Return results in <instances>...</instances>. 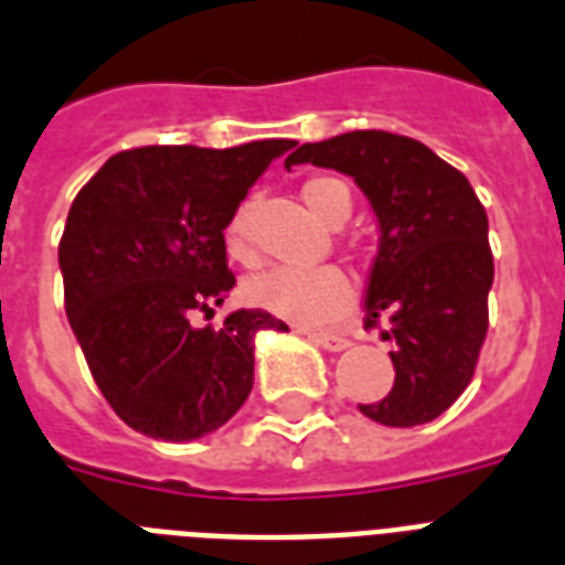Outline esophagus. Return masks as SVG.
Masks as SVG:
<instances>
[{
	"label": "esophagus",
	"instance_id": "esophagus-1",
	"mask_svg": "<svg viewBox=\"0 0 565 565\" xmlns=\"http://www.w3.org/2000/svg\"><path fill=\"white\" fill-rule=\"evenodd\" d=\"M307 339L324 351H345L348 348V339L342 333H333V330H307Z\"/></svg>",
	"mask_w": 565,
	"mask_h": 565
}]
</instances>
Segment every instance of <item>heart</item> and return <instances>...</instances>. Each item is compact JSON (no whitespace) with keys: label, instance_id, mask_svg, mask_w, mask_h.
Returning <instances> with one entry per match:
<instances>
[{"label":"heart","instance_id":"b5f03b06","mask_svg":"<svg viewBox=\"0 0 565 565\" xmlns=\"http://www.w3.org/2000/svg\"><path fill=\"white\" fill-rule=\"evenodd\" d=\"M301 200L324 226H342L351 217L354 196L351 188L339 177L330 173H313L301 185ZM223 249L235 264L249 267L258 260L255 246V228H252V205H237L223 228ZM354 255H362L360 246H351ZM243 298L258 310L287 319L296 324H316L337 319L351 301V281L339 267H319L296 273V269H267L252 275L243 284Z\"/></svg>","mask_w":565,"mask_h":565}]
</instances>
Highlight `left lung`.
Masks as SVG:
<instances>
[{"label": "left lung", "mask_w": 565, "mask_h": 565, "mask_svg": "<svg viewBox=\"0 0 565 565\" xmlns=\"http://www.w3.org/2000/svg\"><path fill=\"white\" fill-rule=\"evenodd\" d=\"M301 162L354 177L380 223L365 328L392 342L394 386L360 412L386 426L429 424L470 386L488 337V211L465 173L397 132H342L284 164Z\"/></svg>", "instance_id": "8db88e82"}]
</instances>
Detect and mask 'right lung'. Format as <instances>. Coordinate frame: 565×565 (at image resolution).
I'll return each mask as SVG.
<instances>
[{"label":"right lung","instance_id":"add662e5","mask_svg":"<svg viewBox=\"0 0 565 565\" xmlns=\"http://www.w3.org/2000/svg\"><path fill=\"white\" fill-rule=\"evenodd\" d=\"M290 139L121 150L77 191L60 237L68 324L124 424L162 441L214 433L252 392L267 310L194 324L235 287L223 228Z\"/></svg>","mask_w":565,"mask_h":565}]
</instances>
